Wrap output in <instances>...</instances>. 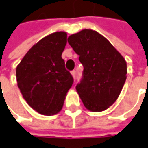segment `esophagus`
<instances>
[{"label": "esophagus", "mask_w": 148, "mask_h": 148, "mask_svg": "<svg viewBox=\"0 0 148 148\" xmlns=\"http://www.w3.org/2000/svg\"><path fill=\"white\" fill-rule=\"evenodd\" d=\"M71 74H72V76L75 78V76H76V71L75 70H73V71H71Z\"/></svg>", "instance_id": "esophagus-1"}]
</instances>
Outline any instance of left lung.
<instances>
[{"label":"left lung","mask_w":148,"mask_h":148,"mask_svg":"<svg viewBox=\"0 0 148 148\" xmlns=\"http://www.w3.org/2000/svg\"><path fill=\"white\" fill-rule=\"evenodd\" d=\"M68 42L84 66L76 90L84 106L94 112L109 108L118 98L126 80L124 57L107 39L91 29L70 35Z\"/></svg>","instance_id":"obj_1"}]
</instances>
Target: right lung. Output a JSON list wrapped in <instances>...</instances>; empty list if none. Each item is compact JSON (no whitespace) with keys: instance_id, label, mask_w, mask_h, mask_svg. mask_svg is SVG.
<instances>
[{"instance_id":"add662e5","label":"right lung","mask_w":148,"mask_h":148,"mask_svg":"<svg viewBox=\"0 0 148 148\" xmlns=\"http://www.w3.org/2000/svg\"><path fill=\"white\" fill-rule=\"evenodd\" d=\"M66 43L67 33H51L33 46L16 68L18 88L27 103L39 114L60 112L74 83L61 57Z\"/></svg>"}]
</instances>
